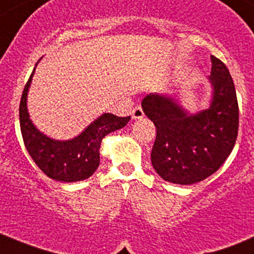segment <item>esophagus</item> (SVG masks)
<instances>
[{"instance_id": "esophagus-1", "label": "esophagus", "mask_w": 254, "mask_h": 254, "mask_svg": "<svg viewBox=\"0 0 254 254\" xmlns=\"http://www.w3.org/2000/svg\"><path fill=\"white\" fill-rule=\"evenodd\" d=\"M143 117L144 113L142 107L141 106H136V107L133 108V111H132V118H133V120H142Z\"/></svg>"}]
</instances>
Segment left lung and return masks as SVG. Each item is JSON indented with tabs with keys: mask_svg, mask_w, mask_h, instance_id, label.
Listing matches in <instances>:
<instances>
[{
	"mask_svg": "<svg viewBox=\"0 0 254 254\" xmlns=\"http://www.w3.org/2000/svg\"><path fill=\"white\" fill-rule=\"evenodd\" d=\"M209 106L192 113L175 96L149 93L143 112L157 129L151 153L154 171L167 182L193 185L213 175L233 149L238 133V102L226 64L211 56Z\"/></svg>",
	"mask_w": 254,
	"mask_h": 254,
	"instance_id": "obj_1",
	"label": "left lung"
}]
</instances>
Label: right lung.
<instances>
[{
	"label": "right lung",
	"mask_w": 254,
	"mask_h": 254,
	"mask_svg": "<svg viewBox=\"0 0 254 254\" xmlns=\"http://www.w3.org/2000/svg\"><path fill=\"white\" fill-rule=\"evenodd\" d=\"M35 69L36 67L26 83L20 103V126L26 149L38 168L52 180L60 182L86 180L100 166V146L105 136L123 128L131 117L103 113L74 138L66 141L51 138L33 125L27 110L28 89Z\"/></svg>",
	"instance_id": "right-lung-1"
}]
</instances>
